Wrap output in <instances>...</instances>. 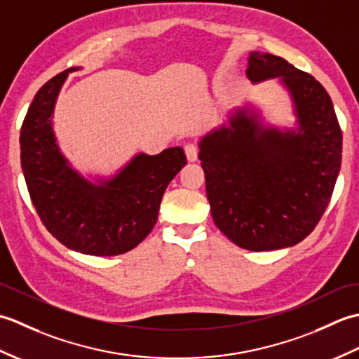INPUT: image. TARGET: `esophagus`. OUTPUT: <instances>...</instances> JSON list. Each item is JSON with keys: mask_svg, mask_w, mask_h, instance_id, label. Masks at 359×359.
<instances>
[{"mask_svg": "<svg viewBox=\"0 0 359 359\" xmlns=\"http://www.w3.org/2000/svg\"><path fill=\"white\" fill-rule=\"evenodd\" d=\"M185 154L189 162H196L197 160V154H199V148L196 147L193 143H188L185 147Z\"/></svg>", "mask_w": 359, "mask_h": 359, "instance_id": "1", "label": "esophagus"}]
</instances>
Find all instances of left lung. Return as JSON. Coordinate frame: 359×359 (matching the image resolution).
<instances>
[{
    "mask_svg": "<svg viewBox=\"0 0 359 359\" xmlns=\"http://www.w3.org/2000/svg\"><path fill=\"white\" fill-rule=\"evenodd\" d=\"M248 79H279L297 128L265 126L250 104L199 143V160L216 226L250 251L293 247L315 230L337 184L342 133L330 95L284 58L251 52Z\"/></svg>",
    "mask_w": 359,
    "mask_h": 359,
    "instance_id": "1",
    "label": "left lung"
}]
</instances>
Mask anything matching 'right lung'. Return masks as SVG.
<instances>
[{
    "label": "right lung",
    "mask_w": 359,
    "mask_h": 359,
    "mask_svg": "<svg viewBox=\"0 0 359 359\" xmlns=\"http://www.w3.org/2000/svg\"><path fill=\"white\" fill-rule=\"evenodd\" d=\"M71 67L38 90L20 134L21 168L43 225L69 250L117 256L135 248L154 228L166 187L187 156L180 147L137 154L111 179L93 184L67 162L52 128L57 97Z\"/></svg>",
    "instance_id": "add662e5"
}]
</instances>
